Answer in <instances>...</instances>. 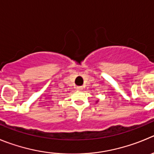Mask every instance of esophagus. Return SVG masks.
<instances>
[{"label": "esophagus", "instance_id": "esophagus-1", "mask_svg": "<svg viewBox=\"0 0 154 154\" xmlns=\"http://www.w3.org/2000/svg\"><path fill=\"white\" fill-rule=\"evenodd\" d=\"M76 89L78 91H81L83 89V87L82 86H77V87H76Z\"/></svg>", "mask_w": 154, "mask_h": 154}]
</instances>
